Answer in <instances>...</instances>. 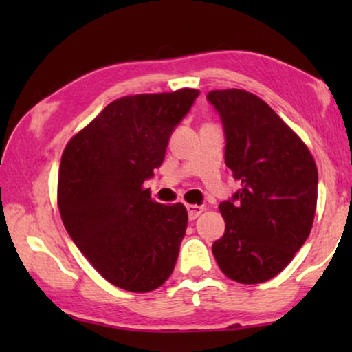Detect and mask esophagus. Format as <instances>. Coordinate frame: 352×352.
<instances>
[{
  "mask_svg": "<svg viewBox=\"0 0 352 352\" xmlns=\"http://www.w3.org/2000/svg\"><path fill=\"white\" fill-rule=\"evenodd\" d=\"M186 208H187V213H189L190 221L197 219L205 211L204 206H200V205H186Z\"/></svg>",
  "mask_w": 352,
  "mask_h": 352,
  "instance_id": "esophagus-1",
  "label": "esophagus"
}]
</instances>
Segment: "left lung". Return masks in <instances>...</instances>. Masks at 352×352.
<instances>
[{
	"label": "left lung",
	"instance_id": "obj_1",
	"mask_svg": "<svg viewBox=\"0 0 352 352\" xmlns=\"http://www.w3.org/2000/svg\"><path fill=\"white\" fill-rule=\"evenodd\" d=\"M224 124L226 166L242 182L219 204L224 235L213 243L221 271L239 283L276 277L302 247L314 223L317 166L302 139L245 89L208 94Z\"/></svg>",
	"mask_w": 352,
	"mask_h": 352
}]
</instances>
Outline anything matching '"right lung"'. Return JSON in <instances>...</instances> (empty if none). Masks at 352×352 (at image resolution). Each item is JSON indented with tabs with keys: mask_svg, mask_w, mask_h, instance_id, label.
Returning <instances> with one entry per match:
<instances>
[{
	"mask_svg": "<svg viewBox=\"0 0 352 352\" xmlns=\"http://www.w3.org/2000/svg\"><path fill=\"white\" fill-rule=\"evenodd\" d=\"M199 93L182 88L120 98L62 153V223L91 266L123 290H155L175 269L187 210L152 200L144 182L162 165L173 129Z\"/></svg>",
	"mask_w": 352,
	"mask_h": 352,
	"instance_id": "right-lung-1",
	"label": "right lung"
}]
</instances>
